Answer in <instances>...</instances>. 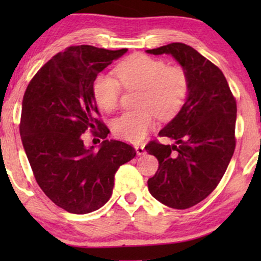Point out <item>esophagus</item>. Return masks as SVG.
Listing matches in <instances>:
<instances>
[{"instance_id":"1","label":"esophagus","mask_w":261,"mask_h":261,"mask_svg":"<svg viewBox=\"0 0 261 261\" xmlns=\"http://www.w3.org/2000/svg\"><path fill=\"white\" fill-rule=\"evenodd\" d=\"M135 151H137V154H138V155H144V154H146V149H145L144 146H141V145L135 146Z\"/></svg>"}]
</instances>
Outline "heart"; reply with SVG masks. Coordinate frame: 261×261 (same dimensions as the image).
Listing matches in <instances>:
<instances>
[{
  "instance_id": "heart-1",
  "label": "heart",
  "mask_w": 261,
  "mask_h": 261,
  "mask_svg": "<svg viewBox=\"0 0 261 261\" xmlns=\"http://www.w3.org/2000/svg\"><path fill=\"white\" fill-rule=\"evenodd\" d=\"M115 73L124 88L141 90L138 101L141 109L123 113L113 123L114 134L133 144L144 140L154 127L156 115L163 120L176 115L189 92V78L184 69L167 66L164 60L145 55L128 57L116 66ZM118 81L108 74H98L95 78L92 92L105 112H113L119 105L121 85Z\"/></svg>"
}]
</instances>
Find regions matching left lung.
I'll return each mask as SVG.
<instances>
[{
  "mask_svg": "<svg viewBox=\"0 0 261 261\" xmlns=\"http://www.w3.org/2000/svg\"><path fill=\"white\" fill-rule=\"evenodd\" d=\"M146 52L172 56L189 78L184 105L159 132L174 144L145 147L159 162L147 181L151 195L170 208L188 209L208 197L226 172L235 149L237 102L222 71L191 46L173 42Z\"/></svg>",
  "mask_w": 261,
  "mask_h": 261,
  "instance_id": "obj_1",
  "label": "left lung"
}]
</instances>
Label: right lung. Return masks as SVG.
<instances>
[{
    "label": "right lung",
    "instance_id": "1",
    "mask_svg": "<svg viewBox=\"0 0 261 261\" xmlns=\"http://www.w3.org/2000/svg\"><path fill=\"white\" fill-rule=\"evenodd\" d=\"M127 48L110 51L71 46L48 60L24 92L20 135L35 180L45 195L72 214H88L113 194L117 169L137 154L126 142L108 140L92 92L97 74ZM90 127L103 139L97 150L84 145Z\"/></svg>",
    "mask_w": 261,
    "mask_h": 261
}]
</instances>
